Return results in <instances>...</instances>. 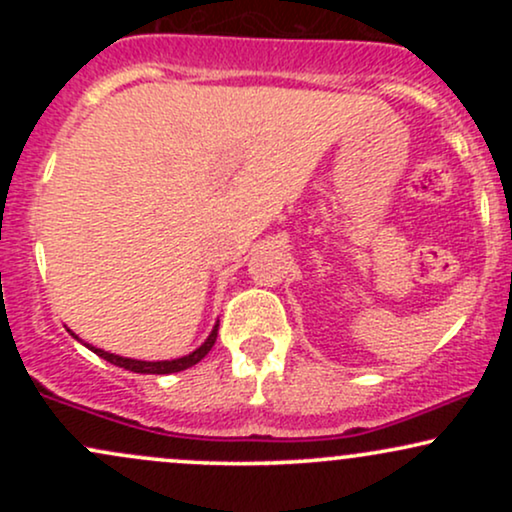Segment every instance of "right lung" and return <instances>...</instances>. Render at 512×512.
I'll list each match as a JSON object with an SVG mask.
<instances>
[{
    "label": "right lung",
    "mask_w": 512,
    "mask_h": 512,
    "mask_svg": "<svg viewBox=\"0 0 512 512\" xmlns=\"http://www.w3.org/2000/svg\"><path fill=\"white\" fill-rule=\"evenodd\" d=\"M72 332V330H69ZM216 334H219V322L214 325V330H211V334L207 339H204L202 346H197L192 354L187 356H180V358H173V361H137V358H127V356H117V354H110V351H103V349H96V346L86 344L88 349L93 351V354H98L101 358H105V361H110L113 366H120L125 370H132V373H151V375H168V373H178V370H185L190 366H195V363L202 361L204 356L209 354L211 346H214L216 342ZM72 337H76V334L72 332ZM79 339V337H76Z\"/></svg>",
    "instance_id": "1"
}]
</instances>
